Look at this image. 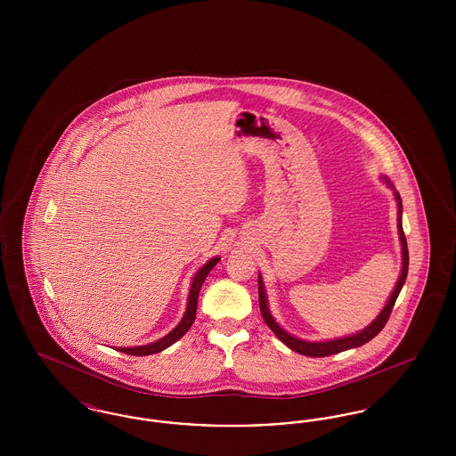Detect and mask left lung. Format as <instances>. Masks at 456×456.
<instances>
[{
  "mask_svg": "<svg viewBox=\"0 0 456 456\" xmlns=\"http://www.w3.org/2000/svg\"><path fill=\"white\" fill-rule=\"evenodd\" d=\"M381 181L393 190V195L396 200V222H398V238H400V244H402V272L398 277V282L395 283V289L388 297V301L385 304V307L381 309V313L369 323L366 328H362L361 331H355L347 337H340V338H331V340H323V342H311V340H303L297 338L294 335H290L287 330H283L282 326L277 323V320L273 318L270 307H268V297H266V290H265V283H263V277L258 273V297H260V311L265 323L268 328L277 335V338L285 344L287 347L297 354H303L307 357H326L331 354H338L344 352L348 348L361 347L364 344H368L369 340H372L381 330L383 326L387 325L388 318H390L391 309L395 305V301L405 283L407 273H409V248H407V239L403 234V227H402V198L398 195V191H395V186L391 184L390 179L387 175H381Z\"/></svg>",
  "mask_w": 456,
  "mask_h": 456,
  "instance_id": "8db88e82",
  "label": "left lung"
}]
</instances>
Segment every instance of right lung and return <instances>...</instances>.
Returning a JSON list of instances; mask_svg holds the SVG:
<instances>
[{
  "mask_svg": "<svg viewBox=\"0 0 456 456\" xmlns=\"http://www.w3.org/2000/svg\"><path fill=\"white\" fill-rule=\"evenodd\" d=\"M220 258L214 256L210 260L207 261L193 277L191 281V287H190V294H188V304H186V311H184V316L181 318V322L177 323V326L174 328L173 331H169L166 337L155 340L152 344H147V346H138V347H118L116 350L119 352H125V354H130V355H151V354H157V352H162L167 347H171L174 342H177L190 328L195 323L196 318V304H198V294H200V289L205 282L207 275L210 273V270L217 265Z\"/></svg>",
  "mask_w": 456,
  "mask_h": 456,
  "instance_id": "add662e5",
  "label": "right lung"
}]
</instances>
